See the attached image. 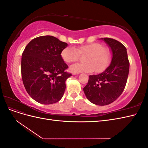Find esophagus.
<instances>
[{
  "mask_svg": "<svg viewBox=\"0 0 148 148\" xmlns=\"http://www.w3.org/2000/svg\"><path fill=\"white\" fill-rule=\"evenodd\" d=\"M78 73H73V75H78Z\"/></svg>",
  "mask_w": 148,
  "mask_h": 148,
  "instance_id": "obj_1",
  "label": "esophagus"
}]
</instances>
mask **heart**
<instances>
[{"mask_svg":"<svg viewBox=\"0 0 148 148\" xmlns=\"http://www.w3.org/2000/svg\"><path fill=\"white\" fill-rule=\"evenodd\" d=\"M80 54H86L83 58L85 62L71 65L70 70L71 72H92L95 70L97 72H101L107 68L111 60L110 49L97 42L80 46L77 48L67 46L62 50L61 57L66 63H71L77 61Z\"/></svg>","mask_w":148,"mask_h":148,"instance_id":"b5f03b06","label":"heart"}]
</instances>
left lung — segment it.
Returning a JSON list of instances; mask_svg holds the SVG:
<instances>
[{
    "instance_id": "1",
    "label": "left lung",
    "mask_w": 148,
    "mask_h": 148,
    "mask_svg": "<svg viewBox=\"0 0 148 148\" xmlns=\"http://www.w3.org/2000/svg\"><path fill=\"white\" fill-rule=\"evenodd\" d=\"M112 52L109 66L96 75L89 77L83 91L87 99L92 104L106 106L111 104L121 95L126 85L130 64L127 49L114 39L102 38Z\"/></svg>"
}]
</instances>
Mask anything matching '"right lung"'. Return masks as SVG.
<instances>
[{
  "label": "right lung",
  "mask_w": 148,
  "mask_h": 148,
  "mask_svg": "<svg viewBox=\"0 0 148 148\" xmlns=\"http://www.w3.org/2000/svg\"><path fill=\"white\" fill-rule=\"evenodd\" d=\"M68 44L52 36L34 38L26 46L21 57V77L28 95L36 102L51 104L59 101L65 82L71 76L61 52Z\"/></svg>",
  "instance_id": "obj_1"
}]
</instances>
